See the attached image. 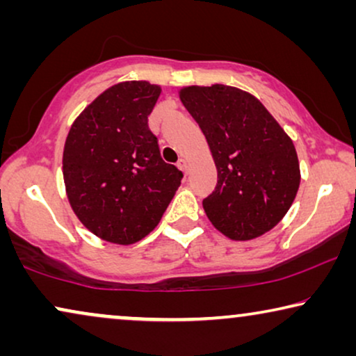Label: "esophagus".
<instances>
[{
  "label": "esophagus",
  "mask_w": 356,
  "mask_h": 356,
  "mask_svg": "<svg viewBox=\"0 0 356 356\" xmlns=\"http://www.w3.org/2000/svg\"><path fill=\"white\" fill-rule=\"evenodd\" d=\"M177 165H178V168L181 170V172L188 173V163H186V160H184V159H179Z\"/></svg>",
  "instance_id": "1"
}]
</instances>
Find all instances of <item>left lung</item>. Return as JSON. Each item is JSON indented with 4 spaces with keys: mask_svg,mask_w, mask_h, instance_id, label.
I'll list each match as a JSON object with an SVG mask.
<instances>
[{
    "mask_svg": "<svg viewBox=\"0 0 356 356\" xmlns=\"http://www.w3.org/2000/svg\"><path fill=\"white\" fill-rule=\"evenodd\" d=\"M179 99L216 160L217 186L202 201L209 220L238 241L269 232L300 186L291 139L256 97L236 87H184Z\"/></svg>",
    "mask_w": 356,
    "mask_h": 356,
    "instance_id": "obj_1",
    "label": "left lung"
}]
</instances>
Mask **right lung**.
I'll return each mask as SVG.
<instances>
[{"instance_id":"right-lung-1","label":"right lung","mask_w":356,"mask_h":356,"mask_svg":"<svg viewBox=\"0 0 356 356\" xmlns=\"http://www.w3.org/2000/svg\"><path fill=\"white\" fill-rule=\"evenodd\" d=\"M160 87L121 82L97 97L67 134L63 177L72 211L102 240L131 245L157 227L183 173L163 162L149 128Z\"/></svg>"}]
</instances>
